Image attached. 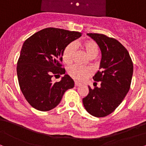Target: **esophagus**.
Segmentation results:
<instances>
[{
    "instance_id": "esophagus-1",
    "label": "esophagus",
    "mask_w": 146,
    "mask_h": 146,
    "mask_svg": "<svg viewBox=\"0 0 146 146\" xmlns=\"http://www.w3.org/2000/svg\"><path fill=\"white\" fill-rule=\"evenodd\" d=\"M81 85V83L77 82V81H75V87H78V86H79V85Z\"/></svg>"
}]
</instances>
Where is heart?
<instances>
[{"mask_svg":"<svg viewBox=\"0 0 146 146\" xmlns=\"http://www.w3.org/2000/svg\"><path fill=\"white\" fill-rule=\"evenodd\" d=\"M81 46L84 51L91 59L96 57L100 53V48L96 42L93 40L87 39L81 42ZM75 52V44L70 43L66 46L63 52V60L65 63L69 64L73 61ZM68 74L71 78L76 81H83L91 74L90 68L73 65L68 68Z\"/></svg>","mask_w":146,"mask_h":146,"instance_id":"heart-1","label":"heart"}]
</instances>
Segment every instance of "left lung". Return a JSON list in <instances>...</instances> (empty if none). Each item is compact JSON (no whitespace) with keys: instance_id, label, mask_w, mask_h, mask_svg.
I'll return each instance as SVG.
<instances>
[{"instance_id":"obj_1","label":"left lung","mask_w":146,"mask_h":146,"mask_svg":"<svg viewBox=\"0 0 146 146\" xmlns=\"http://www.w3.org/2000/svg\"><path fill=\"white\" fill-rule=\"evenodd\" d=\"M102 51L100 70L93 77L100 81V87H89L88 95L83 99L87 111L102 117L110 115L119 106L129 90L133 66L127 50L113 38L103 34L88 33Z\"/></svg>"}]
</instances>
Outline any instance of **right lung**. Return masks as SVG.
Instances as JSON below:
<instances>
[{"label": "right lung", "mask_w": 146, "mask_h": 146, "mask_svg": "<svg viewBox=\"0 0 146 146\" xmlns=\"http://www.w3.org/2000/svg\"><path fill=\"white\" fill-rule=\"evenodd\" d=\"M81 36L76 31L46 28L27 38L17 62V77L23 96L33 108L47 111L57 106L74 81L65 75L59 82L52 78L63 75V52L66 46Z\"/></svg>", "instance_id": "right-lung-1"}]
</instances>
